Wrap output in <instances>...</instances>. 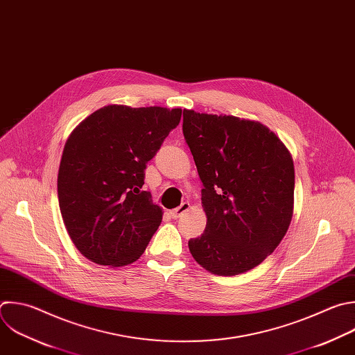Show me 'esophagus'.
<instances>
[{
    "label": "esophagus",
    "instance_id": "34e87169",
    "mask_svg": "<svg viewBox=\"0 0 355 355\" xmlns=\"http://www.w3.org/2000/svg\"><path fill=\"white\" fill-rule=\"evenodd\" d=\"M189 209V203L188 202H182L178 207H175V209H173L171 211H170V214H171V217L173 218H178L184 211H187Z\"/></svg>",
    "mask_w": 355,
    "mask_h": 355
}]
</instances>
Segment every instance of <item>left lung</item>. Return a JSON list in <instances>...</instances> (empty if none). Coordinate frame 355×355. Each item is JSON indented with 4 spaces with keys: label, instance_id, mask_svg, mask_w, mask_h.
Listing matches in <instances>:
<instances>
[{
    "label": "left lung",
    "instance_id": "obj_1",
    "mask_svg": "<svg viewBox=\"0 0 355 355\" xmlns=\"http://www.w3.org/2000/svg\"><path fill=\"white\" fill-rule=\"evenodd\" d=\"M182 132L207 217L189 251L213 275L245 273L277 248L291 223V155L268 127L232 115L184 110Z\"/></svg>",
    "mask_w": 355,
    "mask_h": 355
}]
</instances>
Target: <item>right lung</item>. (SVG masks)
Returning <instances> with one entry per match:
<instances>
[{
    "mask_svg": "<svg viewBox=\"0 0 355 355\" xmlns=\"http://www.w3.org/2000/svg\"><path fill=\"white\" fill-rule=\"evenodd\" d=\"M181 112L111 104L69 135L58 170L60 210L72 243L92 262L125 266L146 250L163 211L142 191L145 168Z\"/></svg>",
    "mask_w": 355,
    "mask_h": 355,
    "instance_id": "obj_1",
    "label": "right lung"
}]
</instances>
